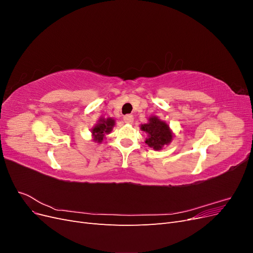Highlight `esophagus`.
<instances>
[{
    "mask_svg": "<svg viewBox=\"0 0 253 253\" xmlns=\"http://www.w3.org/2000/svg\"><path fill=\"white\" fill-rule=\"evenodd\" d=\"M124 120H125L126 124H133L134 117L132 116V115H126V116L124 117Z\"/></svg>",
    "mask_w": 253,
    "mask_h": 253,
    "instance_id": "esophagus-1",
    "label": "esophagus"
}]
</instances>
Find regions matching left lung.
<instances>
[{"mask_svg": "<svg viewBox=\"0 0 253 253\" xmlns=\"http://www.w3.org/2000/svg\"><path fill=\"white\" fill-rule=\"evenodd\" d=\"M141 129L148 133L149 136L145 143L154 150L163 149L165 144H168L172 140V133L169 126L155 116L151 117L148 124L142 125Z\"/></svg>", "mask_w": 253, "mask_h": 253, "instance_id": "1", "label": "left lung"}]
</instances>
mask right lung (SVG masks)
Instances as JSON below:
<instances>
[{
	"label": "right lung",
	"mask_w": 253,
	"mask_h": 253,
	"mask_svg": "<svg viewBox=\"0 0 253 253\" xmlns=\"http://www.w3.org/2000/svg\"><path fill=\"white\" fill-rule=\"evenodd\" d=\"M114 126L115 121L112 118L99 120V124H97L96 126L91 129V132H93L94 135V139L98 142H101L103 140L104 135L109 134L112 131Z\"/></svg>",
	"instance_id": "obj_1"
}]
</instances>
